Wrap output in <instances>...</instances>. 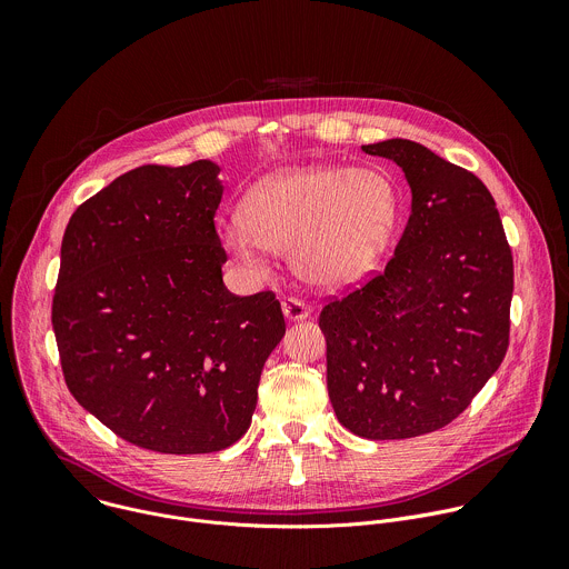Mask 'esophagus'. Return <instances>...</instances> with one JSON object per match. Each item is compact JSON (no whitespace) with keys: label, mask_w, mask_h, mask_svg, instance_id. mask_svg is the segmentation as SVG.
Masks as SVG:
<instances>
[{"label":"esophagus","mask_w":569,"mask_h":569,"mask_svg":"<svg viewBox=\"0 0 569 569\" xmlns=\"http://www.w3.org/2000/svg\"><path fill=\"white\" fill-rule=\"evenodd\" d=\"M281 308H283V315H286L288 321H299V319H306L310 315V306L303 303L301 299H295V297L283 299Z\"/></svg>","instance_id":"34e87169"}]
</instances>
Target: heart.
I'll list each match as a JSON object with an SVG mask.
<instances>
[{
	"label": "heart",
	"mask_w": 569,
	"mask_h": 569,
	"mask_svg": "<svg viewBox=\"0 0 569 569\" xmlns=\"http://www.w3.org/2000/svg\"><path fill=\"white\" fill-rule=\"evenodd\" d=\"M396 218V189L380 171L312 164L261 180L220 238L250 272H263L268 250H290L303 279L342 286L373 266Z\"/></svg>",
	"instance_id": "obj_1"
}]
</instances>
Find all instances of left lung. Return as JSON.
Returning <instances> with one entry per match:
<instances>
[{"label":"left lung","instance_id":"1","mask_svg":"<svg viewBox=\"0 0 569 569\" xmlns=\"http://www.w3.org/2000/svg\"><path fill=\"white\" fill-rule=\"evenodd\" d=\"M362 150L402 169L412 211L385 272L319 315L327 385L353 435L410 439L457 419L502 365L513 257L479 178L410 139Z\"/></svg>","mask_w":569,"mask_h":569}]
</instances>
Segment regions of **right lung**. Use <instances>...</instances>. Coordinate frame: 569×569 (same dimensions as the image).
<instances>
[{"label":"right lung","instance_id":"obj_1","mask_svg":"<svg viewBox=\"0 0 569 569\" xmlns=\"http://www.w3.org/2000/svg\"><path fill=\"white\" fill-rule=\"evenodd\" d=\"M220 167H139L80 204L62 236L51 323L73 398L121 439L164 455L248 432L286 333L272 292L236 297L213 216Z\"/></svg>","mask_w":569,"mask_h":569}]
</instances>
